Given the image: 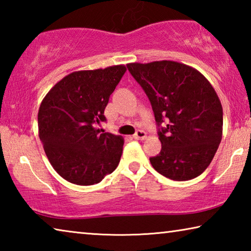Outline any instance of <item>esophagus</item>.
<instances>
[{"instance_id": "1", "label": "esophagus", "mask_w": 251, "mask_h": 251, "mask_svg": "<svg viewBox=\"0 0 251 251\" xmlns=\"http://www.w3.org/2000/svg\"><path fill=\"white\" fill-rule=\"evenodd\" d=\"M147 135L144 130H137L134 135V138L135 139H146Z\"/></svg>"}]
</instances>
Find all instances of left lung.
Returning <instances> with one entry per match:
<instances>
[{
  "instance_id": "8db88e82",
  "label": "left lung",
  "mask_w": 251,
  "mask_h": 251,
  "mask_svg": "<svg viewBox=\"0 0 251 251\" xmlns=\"http://www.w3.org/2000/svg\"><path fill=\"white\" fill-rule=\"evenodd\" d=\"M127 69L151 100L161 151L150 158L173 180L196 178L209 166L223 137V106L205 76L175 61L129 63Z\"/></svg>"
}]
</instances>
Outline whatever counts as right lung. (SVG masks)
<instances>
[{
	"label": "right lung",
	"mask_w": 251,
	"mask_h": 251,
	"mask_svg": "<svg viewBox=\"0 0 251 251\" xmlns=\"http://www.w3.org/2000/svg\"><path fill=\"white\" fill-rule=\"evenodd\" d=\"M125 72V65L73 72L42 100L40 139L50 165L72 184H97L120 163L124 138L96 125L105 121L109 96Z\"/></svg>",
	"instance_id": "right-lung-1"
}]
</instances>
